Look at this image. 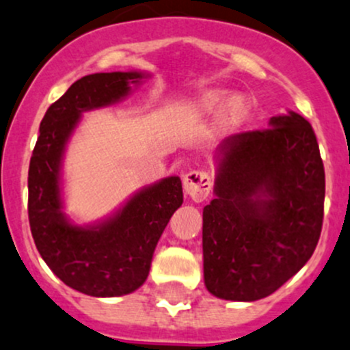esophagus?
Segmentation results:
<instances>
[{
	"label": "esophagus",
	"mask_w": 350,
	"mask_h": 350,
	"mask_svg": "<svg viewBox=\"0 0 350 350\" xmlns=\"http://www.w3.org/2000/svg\"><path fill=\"white\" fill-rule=\"evenodd\" d=\"M183 189L192 200L204 202L212 192V178L207 172L192 170L183 176Z\"/></svg>",
	"instance_id": "obj_1"
}]
</instances>
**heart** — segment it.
Listing matches in <instances>:
<instances>
[{
    "mask_svg": "<svg viewBox=\"0 0 350 350\" xmlns=\"http://www.w3.org/2000/svg\"><path fill=\"white\" fill-rule=\"evenodd\" d=\"M196 109L200 114H215L226 109V122L239 124L250 113V104L244 97H234L228 91H208L197 100Z\"/></svg>",
    "mask_w": 350,
    "mask_h": 350,
    "instance_id": "b5f03b06",
    "label": "heart"
}]
</instances>
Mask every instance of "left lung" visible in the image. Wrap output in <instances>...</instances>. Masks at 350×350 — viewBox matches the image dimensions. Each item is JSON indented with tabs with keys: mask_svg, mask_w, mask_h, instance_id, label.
<instances>
[{
	"mask_svg": "<svg viewBox=\"0 0 350 350\" xmlns=\"http://www.w3.org/2000/svg\"><path fill=\"white\" fill-rule=\"evenodd\" d=\"M325 170L312 124L290 111L219 146L215 199L204 207V282L217 298L275 293L312 258Z\"/></svg>",
	"mask_w": 350,
	"mask_h": 350,
	"instance_id": "obj_1",
	"label": "left lung"
}]
</instances>
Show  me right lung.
<instances>
[{
	"instance_id": "obj_1",
	"label": "right lung",
	"mask_w": 350,
	"mask_h": 350,
	"mask_svg": "<svg viewBox=\"0 0 350 350\" xmlns=\"http://www.w3.org/2000/svg\"><path fill=\"white\" fill-rule=\"evenodd\" d=\"M139 72H103L75 81L46 109L28 168V221L35 246L67 286L91 297H121L148 278L151 258L172 214L182 205L178 176L136 193L118 214L92 228L62 214L60 163L84 111L109 106L129 92Z\"/></svg>"
}]
</instances>
